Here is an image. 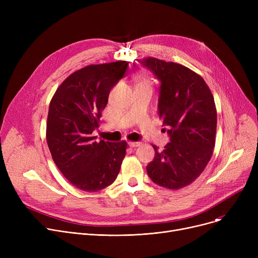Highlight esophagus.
Listing matches in <instances>:
<instances>
[{
	"instance_id": "obj_1",
	"label": "esophagus",
	"mask_w": 258,
	"mask_h": 258,
	"mask_svg": "<svg viewBox=\"0 0 258 258\" xmlns=\"http://www.w3.org/2000/svg\"><path fill=\"white\" fill-rule=\"evenodd\" d=\"M141 145V142H128L130 147H138Z\"/></svg>"
}]
</instances>
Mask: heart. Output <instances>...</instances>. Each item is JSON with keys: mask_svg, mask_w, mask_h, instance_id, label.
<instances>
[{"mask_svg": "<svg viewBox=\"0 0 258 258\" xmlns=\"http://www.w3.org/2000/svg\"><path fill=\"white\" fill-rule=\"evenodd\" d=\"M136 85L140 86V85H150V80L146 79L145 77L139 76L136 78Z\"/></svg>", "mask_w": 258, "mask_h": 258, "instance_id": "heart-1", "label": "heart"}]
</instances>
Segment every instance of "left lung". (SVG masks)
Listing matches in <instances>:
<instances>
[{
	"instance_id": "left-lung-1",
	"label": "left lung",
	"mask_w": 258,
	"mask_h": 258,
	"mask_svg": "<svg viewBox=\"0 0 258 258\" xmlns=\"http://www.w3.org/2000/svg\"><path fill=\"white\" fill-rule=\"evenodd\" d=\"M159 80L158 115L169 142L146 166L151 180L168 189L191 184L212 156L216 108L212 94L200 75L188 68L155 57L138 60Z\"/></svg>"
}]
</instances>
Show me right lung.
Returning a JSON list of instances; mask_svg holds the SVG:
<instances>
[{
    "label": "right lung",
    "mask_w": 258,
    "mask_h": 258,
    "mask_svg": "<svg viewBox=\"0 0 258 258\" xmlns=\"http://www.w3.org/2000/svg\"><path fill=\"white\" fill-rule=\"evenodd\" d=\"M128 61L91 64L68 77L50 102L47 143L54 163L72 185L95 192L117 178L126 142L96 140L108 94L124 76Z\"/></svg>",
    "instance_id": "1"
}]
</instances>
